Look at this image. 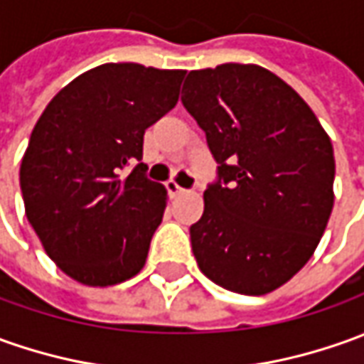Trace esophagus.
Instances as JSON below:
<instances>
[{
  "label": "esophagus",
  "instance_id": "obj_1",
  "mask_svg": "<svg viewBox=\"0 0 364 364\" xmlns=\"http://www.w3.org/2000/svg\"><path fill=\"white\" fill-rule=\"evenodd\" d=\"M165 187H167V193H169V197H177V195H181V193L185 191L181 185H179L177 181H173V179H171V181L165 183Z\"/></svg>",
  "mask_w": 364,
  "mask_h": 364
}]
</instances>
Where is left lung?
Returning a JSON list of instances; mask_svg holds the SVG:
<instances>
[{"label":"left lung","mask_w":364,"mask_h":364,"mask_svg":"<svg viewBox=\"0 0 364 364\" xmlns=\"http://www.w3.org/2000/svg\"><path fill=\"white\" fill-rule=\"evenodd\" d=\"M181 101L219 163L191 225L197 265L227 291L267 295L305 267L327 229V131L295 89L259 65L191 71Z\"/></svg>","instance_id":"obj_1"}]
</instances>
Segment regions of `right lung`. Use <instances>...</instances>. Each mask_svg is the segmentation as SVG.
<instances>
[{
	"label": "right lung",
	"instance_id": "obj_1",
	"mask_svg": "<svg viewBox=\"0 0 364 364\" xmlns=\"http://www.w3.org/2000/svg\"><path fill=\"white\" fill-rule=\"evenodd\" d=\"M183 77L103 63L61 89L31 131L19 169L27 221L81 285H117L145 265L167 191L145 177L143 135L177 105Z\"/></svg>",
	"mask_w": 364,
	"mask_h": 364
}]
</instances>
